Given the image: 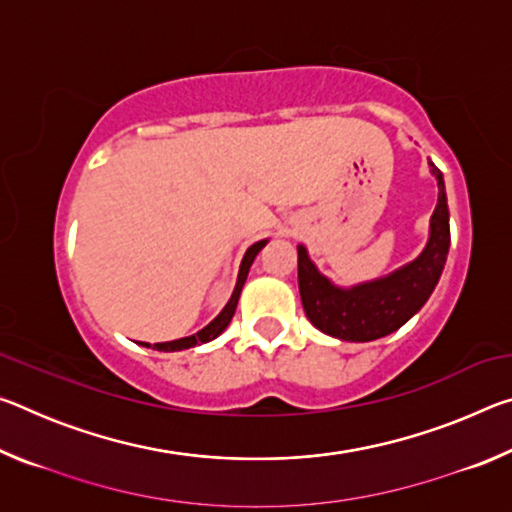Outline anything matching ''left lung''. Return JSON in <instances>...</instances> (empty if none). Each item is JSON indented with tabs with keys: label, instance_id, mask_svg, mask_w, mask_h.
Wrapping results in <instances>:
<instances>
[{
	"label": "left lung",
	"instance_id": "8db88e82",
	"mask_svg": "<svg viewBox=\"0 0 512 512\" xmlns=\"http://www.w3.org/2000/svg\"><path fill=\"white\" fill-rule=\"evenodd\" d=\"M438 180V205L431 216L429 244L418 259L381 280L354 289H336L316 271L305 246H298V287L307 318L334 339L375 341L400 329L418 314L436 289L449 250V210L443 173L429 162Z\"/></svg>",
	"mask_w": 512,
	"mask_h": 512
}]
</instances>
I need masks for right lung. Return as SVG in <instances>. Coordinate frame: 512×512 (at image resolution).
I'll use <instances>...</instances> for the list:
<instances>
[{
    "instance_id": "1",
    "label": "right lung",
    "mask_w": 512,
    "mask_h": 512,
    "mask_svg": "<svg viewBox=\"0 0 512 512\" xmlns=\"http://www.w3.org/2000/svg\"><path fill=\"white\" fill-rule=\"evenodd\" d=\"M266 246V241H257V244L250 246L246 250L244 259H241V268H239V277H237V287L235 291H232V296L228 300V305L223 307V311L219 316H216L210 325L203 327L201 332H196L194 336H185V339H178V341H169V343H155L153 350H160V352H176V350H187V348H194V345H201V343H207L212 341L219 336L225 327L230 325L232 316H235V309H237V302H239V293L241 289H244V282L248 277V271H250V264H253V259L257 257L259 250H262ZM146 345V343H142Z\"/></svg>"
}]
</instances>
